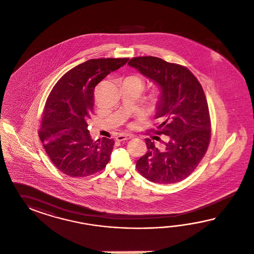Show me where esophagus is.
I'll return each mask as SVG.
<instances>
[{
  "label": "esophagus",
  "instance_id": "obj_1",
  "mask_svg": "<svg viewBox=\"0 0 254 254\" xmlns=\"http://www.w3.org/2000/svg\"><path fill=\"white\" fill-rule=\"evenodd\" d=\"M134 136L132 134H121V135H118L116 137V139L118 141H123V140H127V139H130L133 138Z\"/></svg>",
  "mask_w": 254,
  "mask_h": 254
}]
</instances>
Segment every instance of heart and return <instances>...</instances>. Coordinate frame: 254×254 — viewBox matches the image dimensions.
<instances>
[{"label":"heart","mask_w":254,"mask_h":254,"mask_svg":"<svg viewBox=\"0 0 254 254\" xmlns=\"http://www.w3.org/2000/svg\"><path fill=\"white\" fill-rule=\"evenodd\" d=\"M128 79H133V80H138V81H140V80L138 79V77H129Z\"/></svg>","instance_id":"obj_1"}]
</instances>
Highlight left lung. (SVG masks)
<instances>
[{"label": "left lung", "mask_w": 254, "mask_h": 254, "mask_svg": "<svg viewBox=\"0 0 254 254\" xmlns=\"http://www.w3.org/2000/svg\"><path fill=\"white\" fill-rule=\"evenodd\" d=\"M128 65L159 88L155 134L166 135L159 150L145 138L146 154L136 164L138 172L155 184L170 185L188 177L206 154L210 138L208 102L192 72L155 57L131 59Z\"/></svg>", "instance_id": "1"}]
</instances>
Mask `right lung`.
Listing matches in <instances>:
<instances>
[{
  "label": "right lung",
  "mask_w": 254,
  "mask_h": 254,
  "mask_svg": "<svg viewBox=\"0 0 254 254\" xmlns=\"http://www.w3.org/2000/svg\"><path fill=\"white\" fill-rule=\"evenodd\" d=\"M128 59L89 60L69 69L46 100L39 137L55 167L70 177L104 169L115 145L112 138L93 140L88 130L96 85Z\"/></svg>",
  "instance_id": "obj_1"
}]
</instances>
